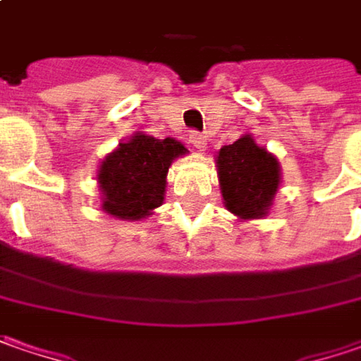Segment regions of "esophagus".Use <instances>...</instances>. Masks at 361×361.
I'll return each mask as SVG.
<instances>
[{
    "mask_svg": "<svg viewBox=\"0 0 361 361\" xmlns=\"http://www.w3.org/2000/svg\"><path fill=\"white\" fill-rule=\"evenodd\" d=\"M190 143H192L197 152H204L205 149V137L200 131H190Z\"/></svg>",
    "mask_w": 361,
    "mask_h": 361,
    "instance_id": "34e87169",
    "label": "esophagus"
}]
</instances>
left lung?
Here are the masks:
<instances>
[{
	"label": "left lung",
	"mask_w": 361,
	"mask_h": 361,
	"mask_svg": "<svg viewBox=\"0 0 361 361\" xmlns=\"http://www.w3.org/2000/svg\"><path fill=\"white\" fill-rule=\"evenodd\" d=\"M224 205L240 219L267 216L280 188V164L252 135L224 145L216 157Z\"/></svg>",
	"instance_id": "obj_1"
}]
</instances>
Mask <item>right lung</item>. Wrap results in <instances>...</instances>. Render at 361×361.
Returning <instances> with one entry per match:
<instances>
[{
	"mask_svg": "<svg viewBox=\"0 0 361 361\" xmlns=\"http://www.w3.org/2000/svg\"><path fill=\"white\" fill-rule=\"evenodd\" d=\"M185 145L173 137L156 140L133 133L107 154L97 171L102 209L119 219H142L164 204L171 161L185 156Z\"/></svg>",
	"mask_w": 361,
	"mask_h": 361,
	"instance_id": "1",
	"label": "right lung"
}]
</instances>
